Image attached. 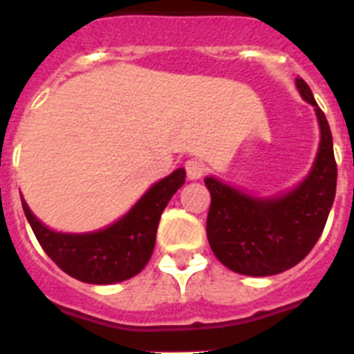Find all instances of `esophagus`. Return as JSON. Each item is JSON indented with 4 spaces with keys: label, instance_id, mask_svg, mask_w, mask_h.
I'll return each instance as SVG.
<instances>
[{
    "label": "esophagus",
    "instance_id": "34e87169",
    "mask_svg": "<svg viewBox=\"0 0 354 354\" xmlns=\"http://www.w3.org/2000/svg\"><path fill=\"white\" fill-rule=\"evenodd\" d=\"M185 171L189 180H200L205 174V165L200 160H189L185 162Z\"/></svg>",
    "mask_w": 354,
    "mask_h": 354
}]
</instances>
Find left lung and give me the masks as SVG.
Wrapping results in <instances>:
<instances>
[{
    "label": "left lung",
    "instance_id": "left-lung-1",
    "mask_svg": "<svg viewBox=\"0 0 354 354\" xmlns=\"http://www.w3.org/2000/svg\"><path fill=\"white\" fill-rule=\"evenodd\" d=\"M297 87L317 111L322 138L309 176L295 191L261 200L220 180L205 178L211 192L207 214L209 245L223 266L247 277H271L304 260L318 242L335 202L336 162L331 129L309 85L297 77Z\"/></svg>",
    "mask_w": 354,
    "mask_h": 354
}]
</instances>
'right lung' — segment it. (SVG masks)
Returning <instances> with one entry per match:
<instances>
[{
    "instance_id": "obj_1",
    "label": "right lung",
    "mask_w": 354,
    "mask_h": 354,
    "mask_svg": "<svg viewBox=\"0 0 354 354\" xmlns=\"http://www.w3.org/2000/svg\"><path fill=\"white\" fill-rule=\"evenodd\" d=\"M183 182L185 171L176 169L154 183L122 220L85 234L50 231L34 216L23 198L21 205L39 245L62 271L85 283L107 286L136 277L147 266L160 216Z\"/></svg>"
}]
</instances>
